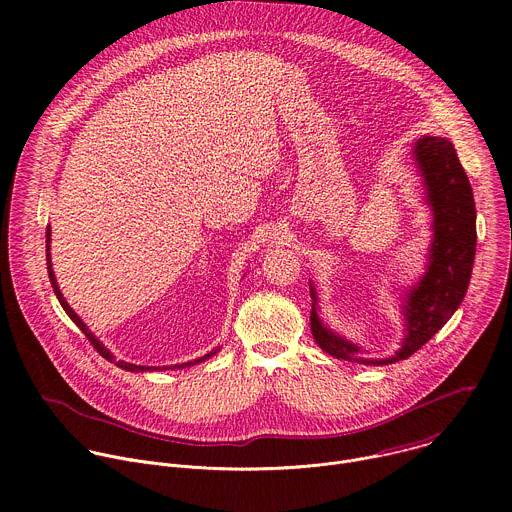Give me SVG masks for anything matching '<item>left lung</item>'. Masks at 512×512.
Wrapping results in <instances>:
<instances>
[{
    "label": "left lung",
    "instance_id": "obj_1",
    "mask_svg": "<svg viewBox=\"0 0 512 512\" xmlns=\"http://www.w3.org/2000/svg\"><path fill=\"white\" fill-rule=\"evenodd\" d=\"M413 156L423 176L427 202L433 210V241L427 271L409 289L403 306L405 340L395 356L364 358V350L332 332L318 318V298L310 285V326L318 346L334 358L360 364H389L409 358L452 318L462 304L476 253V206L470 180L458 160L452 141L423 135L413 145Z\"/></svg>",
    "mask_w": 512,
    "mask_h": 512
}]
</instances>
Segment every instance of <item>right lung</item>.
Returning a JSON list of instances; mask_svg holds the SVG:
<instances>
[{"label": "right lung", "instance_id": "1", "mask_svg": "<svg viewBox=\"0 0 512 512\" xmlns=\"http://www.w3.org/2000/svg\"><path fill=\"white\" fill-rule=\"evenodd\" d=\"M46 265H48V277H50V283H52V287H54V294H56V298H58V302H60V306L64 308V312L70 316V320L75 322L81 330H83V334L89 338V342L93 344V348L103 356V358H107L109 362H115V358H113V354L91 334V330L85 326V322L75 314V310H72L68 304H66V300L62 298V294H60V289H58V285H56V277H54V271H52V263H50V227L46 229ZM212 354H216V350L214 352H208V354H204L202 358H196V360H190V362H182V364H174V367H170V369H186V367H192V364H196V362H202V360H206L208 356H212ZM119 369H125V371H131V373H141V371H158V369H162V371H166V367H137V364H131V362H123V360H117L115 362Z\"/></svg>", "mask_w": 512, "mask_h": 512}]
</instances>
